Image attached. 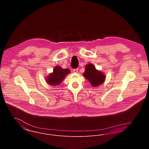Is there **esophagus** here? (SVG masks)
<instances>
[{
	"instance_id": "obj_1",
	"label": "esophagus",
	"mask_w": 149,
	"mask_h": 149,
	"mask_svg": "<svg viewBox=\"0 0 149 149\" xmlns=\"http://www.w3.org/2000/svg\"><path fill=\"white\" fill-rule=\"evenodd\" d=\"M78 71V69H75L73 70V72L75 73H77Z\"/></svg>"
}]
</instances>
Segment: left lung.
I'll return each instance as SVG.
<instances>
[{
  "label": "left lung",
  "instance_id": "8db88e82",
  "mask_svg": "<svg viewBox=\"0 0 149 149\" xmlns=\"http://www.w3.org/2000/svg\"><path fill=\"white\" fill-rule=\"evenodd\" d=\"M83 75L94 87L100 85L105 80V75L102 72L97 70L95 66L91 64L86 65Z\"/></svg>",
  "mask_w": 149,
  "mask_h": 149
}]
</instances>
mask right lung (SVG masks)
Instances as JSON below:
<instances>
[{
  "label": "right lung",
  "instance_id": "obj_1",
  "mask_svg": "<svg viewBox=\"0 0 149 149\" xmlns=\"http://www.w3.org/2000/svg\"><path fill=\"white\" fill-rule=\"evenodd\" d=\"M70 73L68 69H63L60 66H56L54 69L52 74L47 79V82L51 85L60 84L67 74Z\"/></svg>",
  "mask_w": 149,
  "mask_h": 149
}]
</instances>
